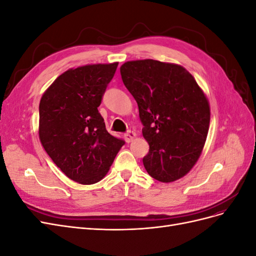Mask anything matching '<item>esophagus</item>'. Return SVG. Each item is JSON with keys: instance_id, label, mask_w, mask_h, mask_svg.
<instances>
[{"instance_id": "esophagus-1", "label": "esophagus", "mask_w": 256, "mask_h": 256, "mask_svg": "<svg viewBox=\"0 0 256 256\" xmlns=\"http://www.w3.org/2000/svg\"><path fill=\"white\" fill-rule=\"evenodd\" d=\"M136 138V132H134V131H128L127 134H125V140L129 143L134 140V138Z\"/></svg>"}]
</instances>
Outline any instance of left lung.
<instances>
[{
    "instance_id": "left-lung-1",
    "label": "left lung",
    "mask_w": 256,
    "mask_h": 256,
    "mask_svg": "<svg viewBox=\"0 0 256 256\" xmlns=\"http://www.w3.org/2000/svg\"><path fill=\"white\" fill-rule=\"evenodd\" d=\"M120 74L150 144L145 170L161 182L180 180L196 164L208 134L210 106L203 90L182 66L154 60L126 62Z\"/></svg>"
}]
</instances>
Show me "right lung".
Instances as JSON below:
<instances>
[{"label":"right lung","mask_w":256,"mask_h":256,"mask_svg":"<svg viewBox=\"0 0 256 256\" xmlns=\"http://www.w3.org/2000/svg\"><path fill=\"white\" fill-rule=\"evenodd\" d=\"M118 63L68 69L44 92L40 104V140L68 178L96 184L109 172L122 140L108 132L98 112Z\"/></svg>","instance_id":"obj_1"}]
</instances>
